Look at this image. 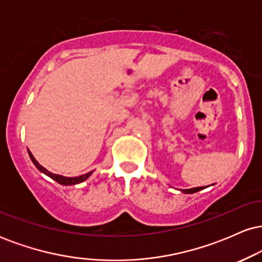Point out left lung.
I'll return each instance as SVG.
<instances>
[{
  "mask_svg": "<svg viewBox=\"0 0 262 262\" xmlns=\"http://www.w3.org/2000/svg\"><path fill=\"white\" fill-rule=\"evenodd\" d=\"M206 187H194V188H189V189H182L181 192H183V193H196V192L201 191V189H203Z\"/></svg>",
  "mask_w": 262,
  "mask_h": 262,
  "instance_id": "obj_1",
  "label": "left lung"
}]
</instances>
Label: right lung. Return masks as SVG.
<instances>
[{"instance_id": "obj_1", "label": "right lung", "mask_w": 262, "mask_h": 262, "mask_svg": "<svg viewBox=\"0 0 262 262\" xmlns=\"http://www.w3.org/2000/svg\"><path fill=\"white\" fill-rule=\"evenodd\" d=\"M28 154H29V158H31V160L33 161V164L35 165V167L40 171V172H43L44 175L49 176L50 179H53L54 181H56L58 183H60V185H64V186H73V185H77V183H81L83 181H86L87 179H89L90 176L92 175L93 171H90V172L87 173H83V175H80V176H75V177H66V176H62V175H58V173H53L50 172V171H48L45 167L41 166L39 162L35 160L34 156L32 155V152L29 151L28 150Z\"/></svg>"}]
</instances>
